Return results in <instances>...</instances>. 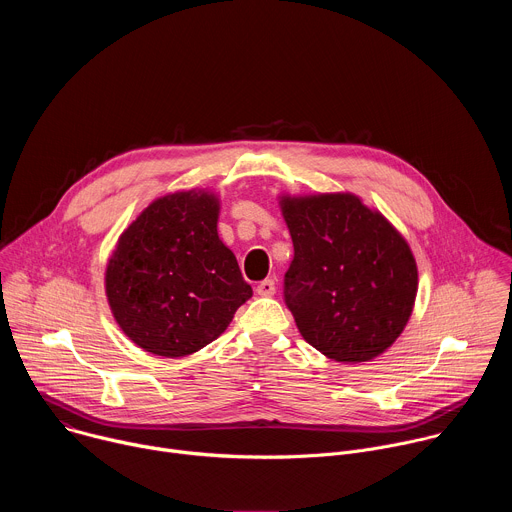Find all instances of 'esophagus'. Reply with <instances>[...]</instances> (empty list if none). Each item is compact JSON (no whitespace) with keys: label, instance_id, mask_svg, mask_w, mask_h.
<instances>
[{"label":"esophagus","instance_id":"1","mask_svg":"<svg viewBox=\"0 0 512 512\" xmlns=\"http://www.w3.org/2000/svg\"><path fill=\"white\" fill-rule=\"evenodd\" d=\"M257 294L263 296V298H271L275 294V281L273 279H263L259 285H257Z\"/></svg>","mask_w":512,"mask_h":512}]
</instances>
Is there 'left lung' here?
I'll return each instance as SVG.
<instances>
[{"label":"left lung","mask_w":512,"mask_h":512,"mask_svg":"<svg viewBox=\"0 0 512 512\" xmlns=\"http://www.w3.org/2000/svg\"><path fill=\"white\" fill-rule=\"evenodd\" d=\"M277 200L294 243L285 304L300 334L336 362L381 356L405 330L417 298L409 243L352 192H283Z\"/></svg>","instance_id":"1"}]
</instances>
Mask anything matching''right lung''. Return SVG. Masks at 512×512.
<instances>
[{"label": "right lung", "mask_w": 512, "mask_h": 512, "mask_svg": "<svg viewBox=\"0 0 512 512\" xmlns=\"http://www.w3.org/2000/svg\"><path fill=\"white\" fill-rule=\"evenodd\" d=\"M218 214L214 190L172 192L119 235L105 267V296L123 334L145 352H198L253 296L235 253L218 237Z\"/></svg>", "instance_id": "1"}]
</instances>
